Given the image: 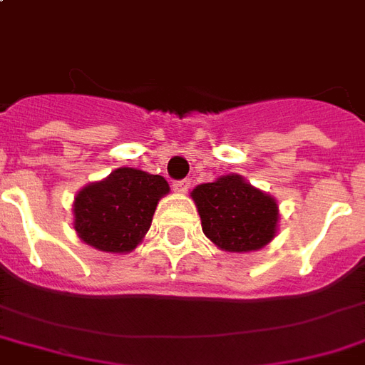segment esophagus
<instances>
[{
    "label": "esophagus",
    "instance_id": "1",
    "mask_svg": "<svg viewBox=\"0 0 365 365\" xmlns=\"http://www.w3.org/2000/svg\"><path fill=\"white\" fill-rule=\"evenodd\" d=\"M174 191L176 193H187L189 191V180H178V182H174Z\"/></svg>",
    "mask_w": 365,
    "mask_h": 365
}]
</instances>
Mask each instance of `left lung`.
I'll use <instances>...</instances> for the list:
<instances>
[{
	"label": "left lung",
	"instance_id": "left-lung-1",
	"mask_svg": "<svg viewBox=\"0 0 365 365\" xmlns=\"http://www.w3.org/2000/svg\"><path fill=\"white\" fill-rule=\"evenodd\" d=\"M191 199L201 216L202 233L220 250H258L277 233V201L239 174H227L197 185L191 191Z\"/></svg>",
	"mask_w": 365,
	"mask_h": 365
}]
</instances>
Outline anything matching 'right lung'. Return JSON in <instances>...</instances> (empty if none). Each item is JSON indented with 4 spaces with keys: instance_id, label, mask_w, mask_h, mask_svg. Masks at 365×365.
<instances>
[{
    "instance_id": "1",
    "label": "right lung",
    "mask_w": 365,
    "mask_h": 365,
    "mask_svg": "<svg viewBox=\"0 0 365 365\" xmlns=\"http://www.w3.org/2000/svg\"><path fill=\"white\" fill-rule=\"evenodd\" d=\"M170 185L158 174L116 168L74 197V230L83 243L113 255L132 252L149 232L158 201Z\"/></svg>"
}]
</instances>
